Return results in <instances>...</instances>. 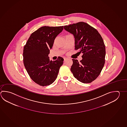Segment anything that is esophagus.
<instances>
[{"mask_svg": "<svg viewBox=\"0 0 127 127\" xmlns=\"http://www.w3.org/2000/svg\"><path fill=\"white\" fill-rule=\"evenodd\" d=\"M68 59H67V58H64V62H65V61H66Z\"/></svg>", "mask_w": 127, "mask_h": 127, "instance_id": "34e87169", "label": "esophagus"}]
</instances>
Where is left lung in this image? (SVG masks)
<instances>
[{
	"label": "left lung",
	"mask_w": 127,
	"mask_h": 127,
	"mask_svg": "<svg viewBox=\"0 0 127 127\" xmlns=\"http://www.w3.org/2000/svg\"><path fill=\"white\" fill-rule=\"evenodd\" d=\"M64 28L74 36L75 49L83 54L80 62L72 59L71 71L79 81L90 83L99 76L105 64L103 39L96 29L84 22L65 26Z\"/></svg>",
	"instance_id": "obj_1"
}]
</instances>
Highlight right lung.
<instances>
[{
    "mask_svg": "<svg viewBox=\"0 0 127 127\" xmlns=\"http://www.w3.org/2000/svg\"><path fill=\"white\" fill-rule=\"evenodd\" d=\"M63 30V26L41 27L31 33L24 46V66L31 79L40 86L53 84L63 63L62 57L52 61L48 56L56 37Z\"/></svg>",
    "mask_w": 127,
    "mask_h": 127,
    "instance_id": "obj_1",
    "label": "right lung"
}]
</instances>
